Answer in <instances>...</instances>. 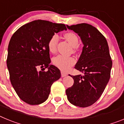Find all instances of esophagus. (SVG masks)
I'll list each match as a JSON object with an SVG mask.
<instances>
[{"mask_svg":"<svg viewBox=\"0 0 124 124\" xmlns=\"http://www.w3.org/2000/svg\"><path fill=\"white\" fill-rule=\"evenodd\" d=\"M61 76H62V77H65L66 76H67V74L63 71L61 72Z\"/></svg>","mask_w":124,"mask_h":124,"instance_id":"34e87169","label":"esophagus"}]
</instances>
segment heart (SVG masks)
<instances>
[{"label":"heart","mask_w":124,"mask_h":124,"mask_svg":"<svg viewBox=\"0 0 124 124\" xmlns=\"http://www.w3.org/2000/svg\"><path fill=\"white\" fill-rule=\"evenodd\" d=\"M64 37L68 42L73 47H76L78 45V38L75 34L72 32L66 33ZM58 36L54 35L51 37L48 41V48L51 53H54L56 51L57 44L58 42ZM75 59L73 57H66L62 55H58L53 58V64L62 71H67L75 63Z\"/></svg>","instance_id":"heart-1"}]
</instances>
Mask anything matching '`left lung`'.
<instances>
[{
	"mask_svg": "<svg viewBox=\"0 0 124 124\" xmlns=\"http://www.w3.org/2000/svg\"><path fill=\"white\" fill-rule=\"evenodd\" d=\"M66 27L78 35L84 45L74 67L84 75L69 74L74 79V84L66 90V94L72 104L88 107L99 99L110 79L112 62L109 46L102 34L89 24Z\"/></svg>",
	"mask_w": 124,
	"mask_h": 124,
	"instance_id": "left-lung-1",
	"label": "left lung"
}]
</instances>
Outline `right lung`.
Returning <instances> with one entry per match:
<instances>
[{"label": "right lung", "mask_w": 124, "mask_h": 124, "mask_svg": "<svg viewBox=\"0 0 124 124\" xmlns=\"http://www.w3.org/2000/svg\"><path fill=\"white\" fill-rule=\"evenodd\" d=\"M64 30H67L64 24L34 20L18 28L10 40L7 65L11 84L28 104L44 102L52 84L61 77L60 70L50 64L48 44L54 33ZM40 68L48 71H38Z\"/></svg>", "instance_id": "1"}]
</instances>
